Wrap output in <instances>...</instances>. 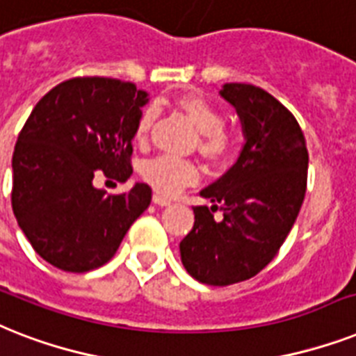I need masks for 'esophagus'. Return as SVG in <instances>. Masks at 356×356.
I'll use <instances>...</instances> for the list:
<instances>
[{
	"label": "esophagus",
	"mask_w": 356,
	"mask_h": 356,
	"mask_svg": "<svg viewBox=\"0 0 356 356\" xmlns=\"http://www.w3.org/2000/svg\"><path fill=\"white\" fill-rule=\"evenodd\" d=\"M152 202H154V204H158V206H170L169 198H165V196L158 195V193H156V195L152 196Z\"/></svg>",
	"instance_id": "esophagus-1"
}]
</instances>
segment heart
<instances>
[{
  "label": "heart",
  "instance_id": "obj_1",
  "mask_svg": "<svg viewBox=\"0 0 356 356\" xmlns=\"http://www.w3.org/2000/svg\"><path fill=\"white\" fill-rule=\"evenodd\" d=\"M175 106L180 110L189 123L198 130V152L211 163H222L235 149L232 134L224 129V113L211 101L198 93H184L175 99ZM154 108H145L139 113L134 129V139L143 145L149 139L154 123ZM145 181L161 195H176L184 187L193 186L198 180V169L189 160H180L172 156H158L147 161L141 169Z\"/></svg>",
  "mask_w": 356,
  "mask_h": 356
}]
</instances>
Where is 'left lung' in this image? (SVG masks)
Segmentation results:
<instances>
[{"label": "left lung", "instance_id": "obj_1", "mask_svg": "<svg viewBox=\"0 0 356 356\" xmlns=\"http://www.w3.org/2000/svg\"><path fill=\"white\" fill-rule=\"evenodd\" d=\"M237 108L246 143L237 163L200 195L195 226L180 243L181 263L200 283L226 286L257 275L277 255L307 191L309 152L292 112L263 88L229 82L220 92ZM225 218L218 223L212 211Z\"/></svg>", "mask_w": 356, "mask_h": 356}]
</instances>
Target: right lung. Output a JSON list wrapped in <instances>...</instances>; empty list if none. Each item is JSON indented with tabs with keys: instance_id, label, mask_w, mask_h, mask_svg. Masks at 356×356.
<instances>
[{
	"instance_id": "right-lung-1",
	"label": "right lung",
	"mask_w": 356,
	"mask_h": 356,
	"mask_svg": "<svg viewBox=\"0 0 356 356\" xmlns=\"http://www.w3.org/2000/svg\"><path fill=\"white\" fill-rule=\"evenodd\" d=\"M147 92L106 76H75L40 99L13 154L14 217L40 257L64 272H90L115 255L152 189L106 195L93 176L132 175V139Z\"/></svg>"
}]
</instances>
